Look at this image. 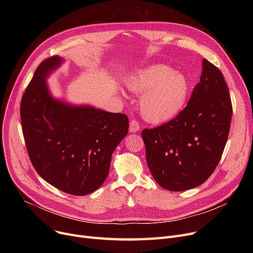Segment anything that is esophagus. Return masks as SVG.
<instances>
[{
    "instance_id": "34e87169",
    "label": "esophagus",
    "mask_w": 253,
    "mask_h": 253,
    "mask_svg": "<svg viewBox=\"0 0 253 253\" xmlns=\"http://www.w3.org/2000/svg\"><path fill=\"white\" fill-rule=\"evenodd\" d=\"M129 130L132 133H136L137 131H139V123L136 120H132L130 122V126H129Z\"/></svg>"
}]
</instances>
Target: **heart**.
I'll return each mask as SVG.
<instances>
[{
  "instance_id": "heart-1",
  "label": "heart",
  "mask_w": 253,
  "mask_h": 253,
  "mask_svg": "<svg viewBox=\"0 0 253 253\" xmlns=\"http://www.w3.org/2000/svg\"><path fill=\"white\" fill-rule=\"evenodd\" d=\"M126 86L141 94L138 105L142 118L152 124H163L184 110L191 94L188 77L166 64H153L126 79Z\"/></svg>"
}]
</instances>
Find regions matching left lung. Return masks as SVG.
<instances>
[{
  "mask_svg": "<svg viewBox=\"0 0 253 253\" xmlns=\"http://www.w3.org/2000/svg\"><path fill=\"white\" fill-rule=\"evenodd\" d=\"M232 113L221 72L203 59L200 82L181 114L141 133L148 166L158 184L181 192L206 181L227 143Z\"/></svg>",
  "mask_w": 253,
  "mask_h": 253,
  "instance_id": "8db88e82",
  "label": "left lung"
}]
</instances>
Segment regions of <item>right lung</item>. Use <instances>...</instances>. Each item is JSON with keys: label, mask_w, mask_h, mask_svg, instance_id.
Instances as JSON below:
<instances>
[{"label": "right lung", "mask_w": 253, "mask_h": 253, "mask_svg": "<svg viewBox=\"0 0 253 253\" xmlns=\"http://www.w3.org/2000/svg\"><path fill=\"white\" fill-rule=\"evenodd\" d=\"M63 61L52 56L37 68L21 98V127L38 173L64 193L84 196L96 191L108 176L129 120L124 114L53 97L46 80Z\"/></svg>", "instance_id": "add662e5"}]
</instances>
